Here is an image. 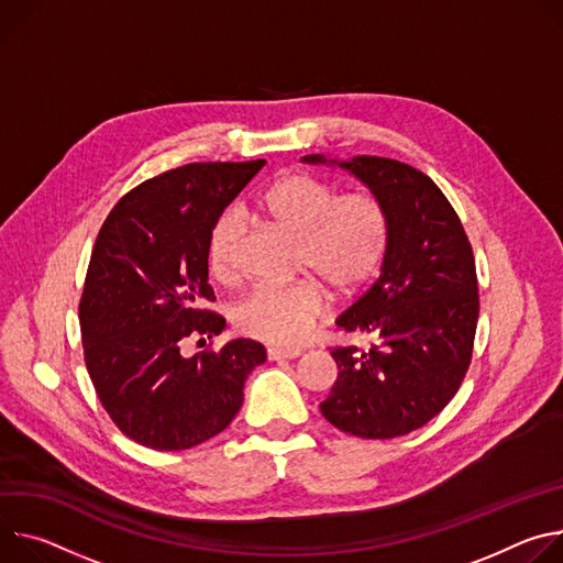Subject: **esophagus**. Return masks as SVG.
I'll list each match as a JSON object with an SVG mask.
<instances>
[{"instance_id":"1","label":"esophagus","mask_w":563,"mask_h":563,"mask_svg":"<svg viewBox=\"0 0 563 563\" xmlns=\"http://www.w3.org/2000/svg\"><path fill=\"white\" fill-rule=\"evenodd\" d=\"M268 360H295L297 355H301L299 349H279V346H268L266 349Z\"/></svg>"}]
</instances>
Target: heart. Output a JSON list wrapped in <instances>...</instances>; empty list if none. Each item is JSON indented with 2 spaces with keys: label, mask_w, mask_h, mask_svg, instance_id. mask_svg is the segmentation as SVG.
<instances>
[{
  "label": "heart",
  "mask_w": 563,
  "mask_h": 563,
  "mask_svg": "<svg viewBox=\"0 0 563 563\" xmlns=\"http://www.w3.org/2000/svg\"><path fill=\"white\" fill-rule=\"evenodd\" d=\"M255 214L295 234V268L316 279L262 284L234 306V327L253 340L290 346L301 342L322 316L327 290L344 297L378 273L389 245V214L368 190L335 195V187L308 172H292L253 203ZM241 221L223 214L208 236L210 273L234 284L241 277Z\"/></svg>",
  "instance_id": "1"
}]
</instances>
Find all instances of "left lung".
Listing matches in <instances>:
<instances>
[{
	"instance_id": "8db88e82",
	"label": "left lung",
	"mask_w": 563,
	"mask_h": 563,
	"mask_svg": "<svg viewBox=\"0 0 563 563\" xmlns=\"http://www.w3.org/2000/svg\"><path fill=\"white\" fill-rule=\"evenodd\" d=\"M324 163L322 156H303ZM364 180L389 214L383 273L338 327L371 344L333 346L338 380L324 418L357 439L405 435L456 396L472 362L478 279L465 228L427 174L394 158L340 163Z\"/></svg>"
}]
</instances>
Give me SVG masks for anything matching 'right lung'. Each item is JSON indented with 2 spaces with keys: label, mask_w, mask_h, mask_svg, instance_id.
I'll return each mask as SVG.
<instances>
[{
  "label": "right lung",
  "mask_w": 563,
  "mask_h": 563,
  "mask_svg": "<svg viewBox=\"0 0 563 563\" xmlns=\"http://www.w3.org/2000/svg\"><path fill=\"white\" fill-rule=\"evenodd\" d=\"M266 165L187 163L143 180L107 214L78 306L85 364L113 424L150 450L180 452L221 433L266 360L253 340L212 349L225 320L208 303V236ZM192 339L211 344L185 358Z\"/></svg>",
  "instance_id": "add662e5"
}]
</instances>
